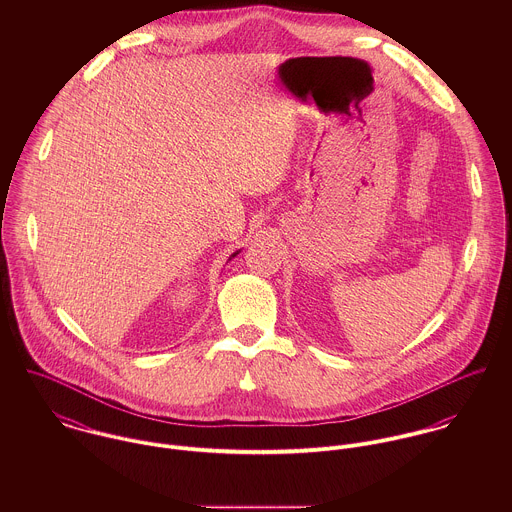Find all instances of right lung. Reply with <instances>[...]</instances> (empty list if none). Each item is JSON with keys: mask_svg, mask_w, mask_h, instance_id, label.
Instances as JSON below:
<instances>
[{"mask_svg": "<svg viewBox=\"0 0 512 512\" xmlns=\"http://www.w3.org/2000/svg\"><path fill=\"white\" fill-rule=\"evenodd\" d=\"M236 254H238V252H234V254H232V256H236Z\"/></svg>", "mask_w": 512, "mask_h": 512, "instance_id": "obj_1", "label": "right lung"}]
</instances>
